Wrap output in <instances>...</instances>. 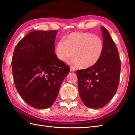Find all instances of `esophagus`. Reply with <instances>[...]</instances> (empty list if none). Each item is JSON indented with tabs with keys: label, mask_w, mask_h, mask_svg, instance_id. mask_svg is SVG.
Returning <instances> with one entry per match:
<instances>
[{
	"label": "esophagus",
	"mask_w": 135,
	"mask_h": 135,
	"mask_svg": "<svg viewBox=\"0 0 135 135\" xmlns=\"http://www.w3.org/2000/svg\"><path fill=\"white\" fill-rule=\"evenodd\" d=\"M75 71V68H74V67H70V71Z\"/></svg>",
	"instance_id": "obj_1"
}]
</instances>
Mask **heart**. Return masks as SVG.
<instances>
[{
  "instance_id": "b5f03b06",
  "label": "heart",
  "mask_w": 135,
  "mask_h": 135,
  "mask_svg": "<svg viewBox=\"0 0 135 135\" xmlns=\"http://www.w3.org/2000/svg\"><path fill=\"white\" fill-rule=\"evenodd\" d=\"M104 50V44L99 36L88 32H73L57 43L55 53L60 61L65 62L75 56L70 63L74 66L90 67L97 62Z\"/></svg>"
}]
</instances>
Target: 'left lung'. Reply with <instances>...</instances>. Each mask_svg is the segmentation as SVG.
<instances>
[{
    "mask_svg": "<svg viewBox=\"0 0 135 135\" xmlns=\"http://www.w3.org/2000/svg\"><path fill=\"white\" fill-rule=\"evenodd\" d=\"M104 50L94 65L76 71L80 97L88 107H103L115 95L118 87L121 60L118 49L108 31L101 27Z\"/></svg>",
    "mask_w": 135,
    "mask_h": 135,
    "instance_id": "left-lung-1",
    "label": "left lung"
}]
</instances>
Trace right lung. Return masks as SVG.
Here are the masks:
<instances>
[{"mask_svg": "<svg viewBox=\"0 0 135 135\" xmlns=\"http://www.w3.org/2000/svg\"><path fill=\"white\" fill-rule=\"evenodd\" d=\"M57 31H33L14 49L11 61L14 82L20 95L31 107H51L70 67L54 53Z\"/></svg>", "mask_w": 135, "mask_h": 135, "instance_id": "right-lung-1", "label": "right lung"}]
</instances>
